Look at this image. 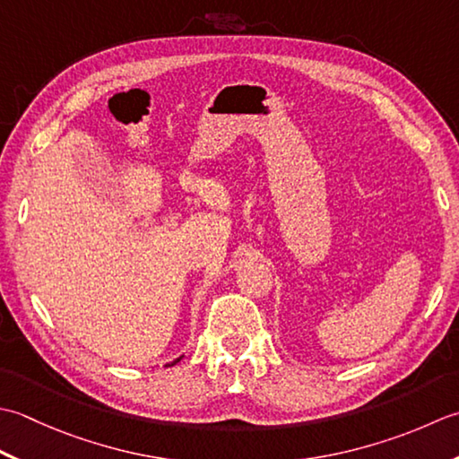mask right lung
Wrapping results in <instances>:
<instances>
[{
    "label": "right lung",
    "mask_w": 459,
    "mask_h": 459,
    "mask_svg": "<svg viewBox=\"0 0 459 459\" xmlns=\"http://www.w3.org/2000/svg\"><path fill=\"white\" fill-rule=\"evenodd\" d=\"M182 359H184V357H178V359H176V360H172V362H166V367H174V364H176V362H180Z\"/></svg>",
    "instance_id": "add662e5"
}]
</instances>
